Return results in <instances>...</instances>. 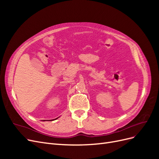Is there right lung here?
<instances>
[{
    "mask_svg": "<svg viewBox=\"0 0 159 159\" xmlns=\"http://www.w3.org/2000/svg\"><path fill=\"white\" fill-rule=\"evenodd\" d=\"M57 118H58V117H57ZM57 118H56V119H57ZM52 120H53V121H54V119H52ZM52 120H50V121H52Z\"/></svg>",
    "mask_w": 159,
    "mask_h": 159,
    "instance_id": "right-lung-1",
    "label": "right lung"
}]
</instances>
